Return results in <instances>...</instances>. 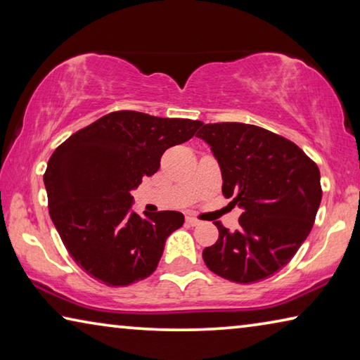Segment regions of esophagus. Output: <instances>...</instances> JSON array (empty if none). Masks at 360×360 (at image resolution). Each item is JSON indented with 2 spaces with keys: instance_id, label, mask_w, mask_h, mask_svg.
<instances>
[{
  "instance_id": "esophagus-1",
  "label": "esophagus",
  "mask_w": 360,
  "mask_h": 360,
  "mask_svg": "<svg viewBox=\"0 0 360 360\" xmlns=\"http://www.w3.org/2000/svg\"><path fill=\"white\" fill-rule=\"evenodd\" d=\"M186 222H187L188 225H192V227H195V225H198V224H200L198 219L191 217V216H187V217H186Z\"/></svg>"
}]
</instances>
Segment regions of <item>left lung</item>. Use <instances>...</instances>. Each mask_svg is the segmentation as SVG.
<instances>
[{
	"instance_id": "obj_1",
	"label": "left lung",
	"mask_w": 360,
	"mask_h": 360,
	"mask_svg": "<svg viewBox=\"0 0 360 360\" xmlns=\"http://www.w3.org/2000/svg\"><path fill=\"white\" fill-rule=\"evenodd\" d=\"M222 174V193L241 210L240 229L221 222L203 260L229 281L251 284L275 275L313 229L322 191L316 163L289 139L241 122L202 124Z\"/></svg>"
}]
</instances>
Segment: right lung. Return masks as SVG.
<instances>
[{
    "label": "right lung",
    "instance_id": "obj_1",
    "mask_svg": "<svg viewBox=\"0 0 360 360\" xmlns=\"http://www.w3.org/2000/svg\"><path fill=\"white\" fill-rule=\"evenodd\" d=\"M198 127L200 120L115 111L76 131L49 158V214L87 275L115 288L155 271L184 216L158 211L141 217L130 191L158 172L163 152L188 141Z\"/></svg>",
    "mask_w": 360,
    "mask_h": 360
}]
</instances>
